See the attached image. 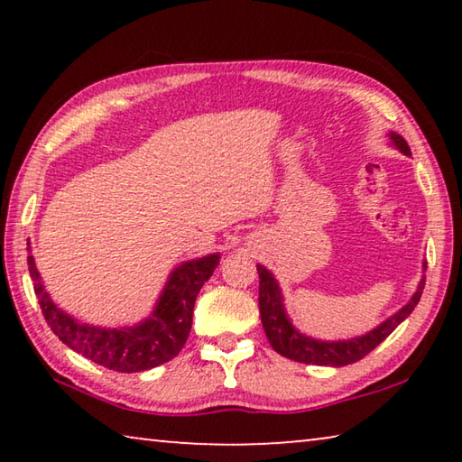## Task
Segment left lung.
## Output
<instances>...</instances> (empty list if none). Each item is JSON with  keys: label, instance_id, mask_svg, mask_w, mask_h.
Segmentation results:
<instances>
[{"label": "left lung", "instance_id": "obj_1", "mask_svg": "<svg viewBox=\"0 0 462 462\" xmlns=\"http://www.w3.org/2000/svg\"><path fill=\"white\" fill-rule=\"evenodd\" d=\"M391 140H393V144L400 148L403 154H411L408 143H405L400 134H393V132H391ZM256 271H259V279H261L259 283L261 322L264 328V334H267V338L271 342V346L285 358H291V361L306 363V365H319V366L353 365L356 361H361L363 356L369 355L373 348H377L379 344L411 314L413 308L418 306L421 291H424V283H426V279H421L418 285V291L413 293L408 306H403L395 316L385 319V322H383L379 328H374L373 332L358 336V338H353V340H344V342H322V340L308 338V336H303L295 330L291 322L287 319V314L283 310V297H281V289L277 285L275 277H273L263 264H256Z\"/></svg>", "mask_w": 462, "mask_h": 462}]
</instances>
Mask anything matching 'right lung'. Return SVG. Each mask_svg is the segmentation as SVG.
<instances>
[{"instance_id": "right-lung-1", "label": "right lung", "mask_w": 462, "mask_h": 462, "mask_svg": "<svg viewBox=\"0 0 462 462\" xmlns=\"http://www.w3.org/2000/svg\"><path fill=\"white\" fill-rule=\"evenodd\" d=\"M220 254L187 261L171 273L152 316L132 328H97L75 322L51 301L41 283L32 256H28L30 277L42 316L59 338L89 361L118 373H140L175 358L191 330L193 306L203 283L214 275Z\"/></svg>"}]
</instances>
